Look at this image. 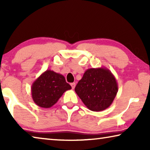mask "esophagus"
Masks as SVG:
<instances>
[{"instance_id":"esophagus-1","label":"esophagus","mask_w":150,"mask_h":150,"mask_svg":"<svg viewBox=\"0 0 150 150\" xmlns=\"http://www.w3.org/2000/svg\"><path fill=\"white\" fill-rule=\"evenodd\" d=\"M75 85H76L75 83H71V87H72L73 89H74V88H75Z\"/></svg>"}]
</instances>
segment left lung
<instances>
[{"label":"left lung","mask_w":150,"mask_h":150,"mask_svg":"<svg viewBox=\"0 0 150 150\" xmlns=\"http://www.w3.org/2000/svg\"><path fill=\"white\" fill-rule=\"evenodd\" d=\"M118 90L115 76L106 67L88 69L75 88L84 105L89 110L95 112L108 108Z\"/></svg>","instance_id":"1"}]
</instances>
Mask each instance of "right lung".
I'll return each instance as SVG.
<instances>
[{
    "label": "right lung",
    "instance_id": "obj_1",
    "mask_svg": "<svg viewBox=\"0 0 150 150\" xmlns=\"http://www.w3.org/2000/svg\"><path fill=\"white\" fill-rule=\"evenodd\" d=\"M71 88L64 76L54 71L47 70L32 85V99L35 105L42 108L54 105L66 91Z\"/></svg>",
    "mask_w": 150,
    "mask_h": 150
}]
</instances>
